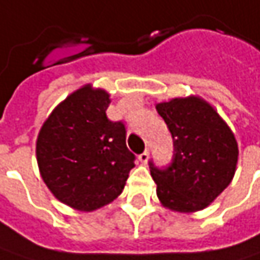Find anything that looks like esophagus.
<instances>
[{
	"instance_id": "34e87169",
	"label": "esophagus",
	"mask_w": 260,
	"mask_h": 260,
	"mask_svg": "<svg viewBox=\"0 0 260 260\" xmlns=\"http://www.w3.org/2000/svg\"><path fill=\"white\" fill-rule=\"evenodd\" d=\"M149 157H150V153H149V150H146V152H143V153H141V154H140V156H138V159H140V162H141V164H144V165H146V164L149 162Z\"/></svg>"
}]
</instances>
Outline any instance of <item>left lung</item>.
Segmentation results:
<instances>
[{
  "label": "left lung",
  "instance_id": "1",
  "mask_svg": "<svg viewBox=\"0 0 260 260\" xmlns=\"http://www.w3.org/2000/svg\"><path fill=\"white\" fill-rule=\"evenodd\" d=\"M174 141L168 168L150 162L156 195L165 208L195 213L207 208L232 181L238 143L216 108L201 96L173 98L156 104Z\"/></svg>",
  "mask_w": 260,
  "mask_h": 260
}]
</instances>
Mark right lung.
I'll use <instances>...</instances> for the list:
<instances>
[{"mask_svg":"<svg viewBox=\"0 0 260 260\" xmlns=\"http://www.w3.org/2000/svg\"><path fill=\"white\" fill-rule=\"evenodd\" d=\"M110 93L84 84L53 108L37 137V164L53 197L77 211L116 200L135 167L122 122L108 120Z\"/></svg>","mask_w":260,"mask_h":260,"instance_id":"1","label":"right lung"}]
</instances>
